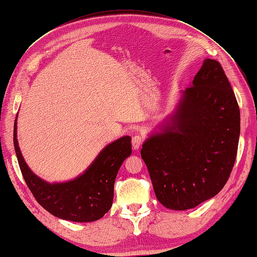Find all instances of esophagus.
I'll list each match as a JSON object with an SVG mask.
<instances>
[{
  "label": "esophagus",
  "instance_id": "34e87169",
  "mask_svg": "<svg viewBox=\"0 0 257 257\" xmlns=\"http://www.w3.org/2000/svg\"><path fill=\"white\" fill-rule=\"evenodd\" d=\"M144 142V137L141 135H135L132 138V146H133V149L134 150H138L139 147L142 146Z\"/></svg>",
  "mask_w": 257,
  "mask_h": 257
}]
</instances>
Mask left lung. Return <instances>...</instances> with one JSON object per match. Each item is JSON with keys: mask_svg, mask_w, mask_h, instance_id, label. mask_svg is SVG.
Instances as JSON below:
<instances>
[{"mask_svg": "<svg viewBox=\"0 0 257 257\" xmlns=\"http://www.w3.org/2000/svg\"><path fill=\"white\" fill-rule=\"evenodd\" d=\"M172 122L147 139L141 154L160 203L186 210L224 188L237 157L240 110L219 62L204 61Z\"/></svg>", "mask_w": 257, "mask_h": 257, "instance_id": "obj_1", "label": "left lung"}]
</instances>
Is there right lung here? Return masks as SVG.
I'll list each match as a JSON object with an SVG mask.
<instances>
[{
	"label": "right lung",
	"mask_w": 257,
	"mask_h": 257,
	"mask_svg": "<svg viewBox=\"0 0 257 257\" xmlns=\"http://www.w3.org/2000/svg\"><path fill=\"white\" fill-rule=\"evenodd\" d=\"M14 146L23 179L44 209L72 222H93L109 211L116 174L132 153L131 137L124 136L105 147L83 175L64 183H47L32 173L17 142V120L14 124Z\"/></svg>",
	"instance_id": "right-lung-1"
}]
</instances>
